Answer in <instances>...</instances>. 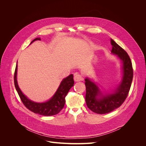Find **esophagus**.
<instances>
[{"label": "esophagus", "mask_w": 146, "mask_h": 146, "mask_svg": "<svg viewBox=\"0 0 146 146\" xmlns=\"http://www.w3.org/2000/svg\"><path fill=\"white\" fill-rule=\"evenodd\" d=\"M74 79L75 82H80V81H82L83 80V78L82 75H80V74L76 73L74 74Z\"/></svg>", "instance_id": "esophagus-1"}]
</instances>
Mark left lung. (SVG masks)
<instances>
[{
	"label": "left lung",
	"instance_id": "obj_1",
	"mask_svg": "<svg viewBox=\"0 0 146 146\" xmlns=\"http://www.w3.org/2000/svg\"><path fill=\"white\" fill-rule=\"evenodd\" d=\"M111 53L116 55L122 63V79L121 83L113 92L104 95L96 83L85 78V100L88 108L98 114L110 113L119 108L129 94L133 77V70L130 56L127 53L111 39Z\"/></svg>",
	"mask_w": 146,
	"mask_h": 146
}]
</instances>
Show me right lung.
I'll use <instances>...</instances> for the list:
<instances>
[{
  "mask_svg": "<svg viewBox=\"0 0 146 146\" xmlns=\"http://www.w3.org/2000/svg\"><path fill=\"white\" fill-rule=\"evenodd\" d=\"M36 40H41V39L40 38H35L30 44ZM17 64H16L14 75L15 86L21 101L23 102L25 107L35 113L46 116H54L60 113L64 106L66 95L68 94L70 88L74 86L73 75L70 74L68 77L63 79L55 94L50 100L46 102L37 103L29 99L21 91L17 82Z\"/></svg>",
  "mask_w": 146,
  "mask_h": 146,
  "instance_id": "add662e5",
  "label": "right lung"
}]
</instances>
